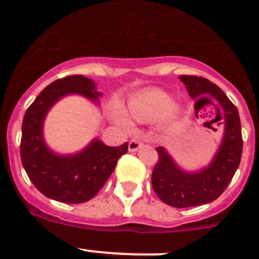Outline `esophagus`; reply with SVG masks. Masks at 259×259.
<instances>
[{
  "label": "esophagus",
  "mask_w": 259,
  "mask_h": 259,
  "mask_svg": "<svg viewBox=\"0 0 259 259\" xmlns=\"http://www.w3.org/2000/svg\"><path fill=\"white\" fill-rule=\"evenodd\" d=\"M142 146H143V143L140 142V140L133 139V140H130V143H129V151H137V150H139Z\"/></svg>",
  "instance_id": "esophagus-1"
}]
</instances>
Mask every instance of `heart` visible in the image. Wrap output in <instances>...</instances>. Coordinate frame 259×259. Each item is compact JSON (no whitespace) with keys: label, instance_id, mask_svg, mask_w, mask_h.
Segmentation results:
<instances>
[{"label":"heart","instance_id":"obj_1","mask_svg":"<svg viewBox=\"0 0 259 259\" xmlns=\"http://www.w3.org/2000/svg\"><path fill=\"white\" fill-rule=\"evenodd\" d=\"M173 105V99L161 90H148L134 95L127 101V111L134 119L149 120L165 114ZM114 117L125 127H132V122L126 115L119 109L114 110Z\"/></svg>","mask_w":259,"mask_h":259}]
</instances>
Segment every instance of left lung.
<instances>
[{"instance_id":"1","label":"left lung","mask_w":259,"mask_h":259,"mask_svg":"<svg viewBox=\"0 0 259 259\" xmlns=\"http://www.w3.org/2000/svg\"><path fill=\"white\" fill-rule=\"evenodd\" d=\"M179 80L197 103L199 96L209 94L224 119L222 144L209 165L200 170H183L163 146L156 148L159 159L151 174L154 192L165 204L188 208L213 202L226 190L241 163L243 139L238 110L215 83L193 75H182Z\"/></svg>"}]
</instances>
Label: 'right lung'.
Returning <instances> with one entry per match:
<instances>
[{
    "instance_id": "right-lung-1",
    "label": "right lung",
    "mask_w": 259,
    "mask_h": 259,
    "mask_svg": "<svg viewBox=\"0 0 259 259\" xmlns=\"http://www.w3.org/2000/svg\"><path fill=\"white\" fill-rule=\"evenodd\" d=\"M77 94L99 103L103 93L82 75L59 79L46 86L26 110L22 121L21 161L32 184L50 199L83 203L95 197L111 176L127 143L108 146L95 138L85 149L71 155H60L46 145L44 121L50 109L64 96Z\"/></svg>"
}]
</instances>
